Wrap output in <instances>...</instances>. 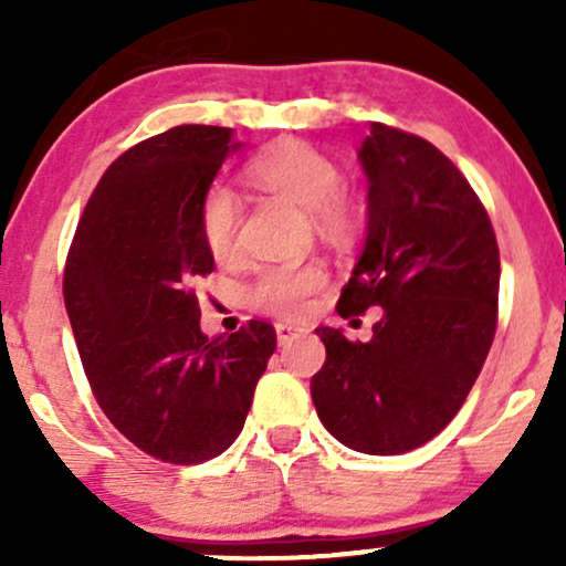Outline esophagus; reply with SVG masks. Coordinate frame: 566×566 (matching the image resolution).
<instances>
[{
    "instance_id": "34e87169",
    "label": "esophagus",
    "mask_w": 566,
    "mask_h": 566,
    "mask_svg": "<svg viewBox=\"0 0 566 566\" xmlns=\"http://www.w3.org/2000/svg\"><path fill=\"white\" fill-rule=\"evenodd\" d=\"M305 335L303 327H297V324H290V322H279L276 324V340L279 346H287V343L295 340V337Z\"/></svg>"
}]
</instances>
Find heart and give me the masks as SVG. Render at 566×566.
<instances>
[{
	"label": "heart",
	"instance_id": "obj_1",
	"mask_svg": "<svg viewBox=\"0 0 566 566\" xmlns=\"http://www.w3.org/2000/svg\"><path fill=\"white\" fill-rule=\"evenodd\" d=\"M252 184L308 210L311 220L327 237H346L354 226V205L340 191V170L319 148L303 140H282L265 148L247 167ZM237 193L229 186L212 184L199 205V229L207 250L216 258H229L237 247L239 229ZM327 284V271L319 263H276L258 274L250 301L258 308L279 316H295L305 308L308 295Z\"/></svg>",
	"mask_w": 566,
	"mask_h": 566
}]
</instances>
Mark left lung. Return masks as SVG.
<instances>
[{
	"label": "left lung",
	"instance_id": "obj_1",
	"mask_svg": "<svg viewBox=\"0 0 566 566\" xmlns=\"http://www.w3.org/2000/svg\"><path fill=\"white\" fill-rule=\"evenodd\" d=\"M367 239L337 314L382 308L367 343L319 327L327 361L311 378L316 415L340 444L399 454L463 407L497 324L500 252L469 180L437 146L369 125Z\"/></svg>",
	"mask_w": 566,
	"mask_h": 566
}]
</instances>
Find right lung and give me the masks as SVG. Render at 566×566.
I'll list each match as a JSON object with an SVG mask.
<instances>
[{"label": "right lung", "mask_w": 566, "mask_h": 566, "mask_svg": "<svg viewBox=\"0 0 566 566\" xmlns=\"http://www.w3.org/2000/svg\"><path fill=\"white\" fill-rule=\"evenodd\" d=\"M229 127L180 125L103 172L69 250L63 297L82 367L106 418L165 463H205L242 433L276 348L252 319L207 337L191 282L216 269L199 205L229 154Z\"/></svg>", "instance_id": "add662e5"}]
</instances>
